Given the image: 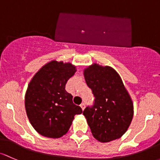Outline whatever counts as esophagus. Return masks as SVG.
<instances>
[{
  "label": "esophagus",
  "mask_w": 160,
  "mask_h": 160,
  "mask_svg": "<svg viewBox=\"0 0 160 160\" xmlns=\"http://www.w3.org/2000/svg\"><path fill=\"white\" fill-rule=\"evenodd\" d=\"M80 107H81V109H82V110H84V108H85V104L84 103H81V104H80Z\"/></svg>",
  "instance_id": "1"
}]
</instances>
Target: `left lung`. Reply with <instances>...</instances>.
Returning a JSON list of instances; mask_svg holds the SVG:
<instances>
[{
	"label": "left lung",
	"mask_w": 160,
	"mask_h": 160,
	"mask_svg": "<svg viewBox=\"0 0 160 160\" xmlns=\"http://www.w3.org/2000/svg\"><path fill=\"white\" fill-rule=\"evenodd\" d=\"M95 100L83 110L93 137L101 142L119 139L133 117V102L119 73L110 66L94 63L83 70Z\"/></svg>",
	"instance_id": "1"
}]
</instances>
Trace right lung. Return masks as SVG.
<instances>
[{
	"instance_id": "right-lung-1",
	"label": "right lung",
	"mask_w": 160,
	"mask_h": 160,
	"mask_svg": "<svg viewBox=\"0 0 160 160\" xmlns=\"http://www.w3.org/2000/svg\"><path fill=\"white\" fill-rule=\"evenodd\" d=\"M77 72L71 63L53 60L35 73L25 93L27 116L33 129L45 137L57 139L68 132L74 116L82 109L65 90L67 80Z\"/></svg>"
}]
</instances>
